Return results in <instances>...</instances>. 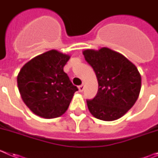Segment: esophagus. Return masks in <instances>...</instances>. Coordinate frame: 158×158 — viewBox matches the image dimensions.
Instances as JSON below:
<instances>
[{"label":"esophagus","instance_id":"esophagus-1","mask_svg":"<svg viewBox=\"0 0 158 158\" xmlns=\"http://www.w3.org/2000/svg\"><path fill=\"white\" fill-rule=\"evenodd\" d=\"M78 89H79V91H80L81 93V92H83L84 89H85V84L83 83L82 85H81L78 87Z\"/></svg>","mask_w":158,"mask_h":158}]
</instances>
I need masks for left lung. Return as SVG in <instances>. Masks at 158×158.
Wrapping results in <instances>:
<instances>
[{"mask_svg": "<svg viewBox=\"0 0 158 158\" xmlns=\"http://www.w3.org/2000/svg\"><path fill=\"white\" fill-rule=\"evenodd\" d=\"M83 54L93 67L98 81V91L87 100L89 111L96 118L113 121L133 107L141 90V76L132 62L118 52L103 47L85 50Z\"/></svg>", "mask_w": 158, "mask_h": 158, "instance_id": "1", "label": "left lung"}]
</instances>
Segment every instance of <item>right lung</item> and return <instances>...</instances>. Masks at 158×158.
I'll use <instances>...</instances> for the list:
<instances>
[{
  "mask_svg": "<svg viewBox=\"0 0 158 158\" xmlns=\"http://www.w3.org/2000/svg\"><path fill=\"white\" fill-rule=\"evenodd\" d=\"M70 57L55 50L38 55L25 64L17 76L18 89L25 104L45 118L65 112L78 89L63 68Z\"/></svg>",
  "mask_w": 158,
  "mask_h": 158,
  "instance_id": "1",
  "label": "right lung"
}]
</instances>
